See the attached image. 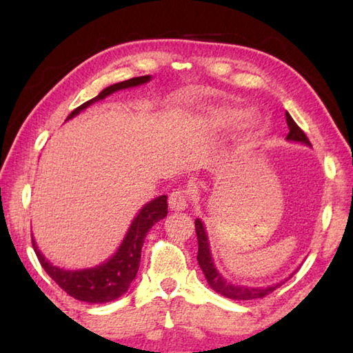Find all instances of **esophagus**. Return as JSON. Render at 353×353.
I'll return each mask as SVG.
<instances>
[{"label":"esophagus","instance_id":"34e87169","mask_svg":"<svg viewBox=\"0 0 353 353\" xmlns=\"http://www.w3.org/2000/svg\"><path fill=\"white\" fill-rule=\"evenodd\" d=\"M170 208L174 212H182L188 207V191L177 188L170 194Z\"/></svg>","mask_w":353,"mask_h":353}]
</instances>
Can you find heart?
Listing matches in <instances>:
<instances>
[{
  "instance_id": "1",
  "label": "heart",
  "mask_w": 353,
  "mask_h": 353,
  "mask_svg": "<svg viewBox=\"0 0 353 353\" xmlns=\"http://www.w3.org/2000/svg\"><path fill=\"white\" fill-rule=\"evenodd\" d=\"M244 119V110L238 109V107H218V109H213L208 115V121L212 123V126L221 130L234 129L236 128Z\"/></svg>"
}]
</instances>
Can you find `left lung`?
Masks as SVG:
<instances>
[{
	"mask_svg": "<svg viewBox=\"0 0 353 353\" xmlns=\"http://www.w3.org/2000/svg\"><path fill=\"white\" fill-rule=\"evenodd\" d=\"M286 123H288L290 132L286 135V140L290 141H299L303 143V145L312 146V143L307 139V135L303 130L297 126L294 119L291 118V115L286 112ZM194 229H196V235H198V263L201 266L202 272L207 279L208 285L212 288L219 292L221 296L234 299V301H252V299H259V297H265L268 294H271L272 291H276L282 283H276L272 286H266V288H250V286H240V285H232L221 277V274L216 271V268L213 265L212 260V254H210V248H208V238L205 234L204 224H202L201 219L194 221Z\"/></svg>",
	"mask_w": 353,
	"mask_h": 353,
	"instance_id": "left-lung-1",
	"label": "left lung"
}]
</instances>
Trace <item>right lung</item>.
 <instances>
[{"mask_svg": "<svg viewBox=\"0 0 353 353\" xmlns=\"http://www.w3.org/2000/svg\"><path fill=\"white\" fill-rule=\"evenodd\" d=\"M149 79H151V76H140L113 83V85L104 88L97 98L87 101V103H83L82 105L77 107V109H74L70 113L67 119L76 117L77 113L85 109V107L97 103L99 99H104L112 93L123 90V88L141 85V83L148 82ZM166 213H168L166 196H159V198H155L154 201L148 202L132 221L130 229L126 234V238L123 240L121 246L117 250V254L105 263H103V265L90 268V270H61V268L54 266L41 255L34 240L32 248L35 250V255H37L41 268H43L48 276L54 280L67 294L82 302L105 303L115 301V299L123 296L124 292L128 291L129 285L132 283V280L137 276V271H139L140 268L141 248L143 243H145L146 234L155 223H159L160 219H163L166 216Z\"/></svg>", "mask_w": 353, "mask_h": 353, "instance_id": "1", "label": "right lung"}]
</instances>
